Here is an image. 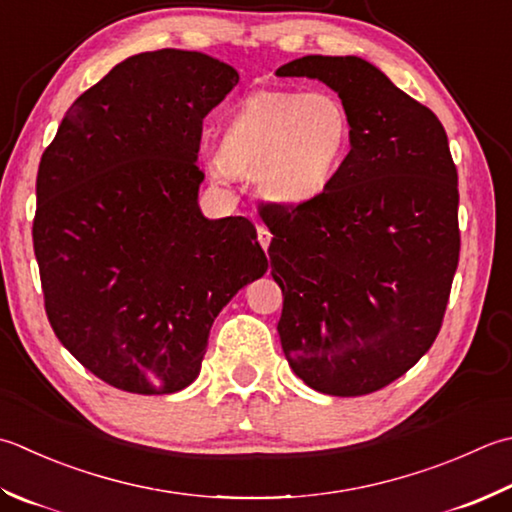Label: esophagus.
<instances>
[{
    "mask_svg": "<svg viewBox=\"0 0 512 512\" xmlns=\"http://www.w3.org/2000/svg\"><path fill=\"white\" fill-rule=\"evenodd\" d=\"M270 237L273 235H270V230L266 226H257V239L264 250H268V246H270Z\"/></svg>",
    "mask_w": 512,
    "mask_h": 512,
    "instance_id": "esophagus-1",
    "label": "esophagus"
}]
</instances>
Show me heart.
I'll return each instance as SVG.
<instances>
[{
  "mask_svg": "<svg viewBox=\"0 0 512 512\" xmlns=\"http://www.w3.org/2000/svg\"><path fill=\"white\" fill-rule=\"evenodd\" d=\"M348 142L350 119L335 95L270 90L246 99L224 124L213 175L253 173L270 202L302 204L330 184Z\"/></svg>",
  "mask_w": 512,
  "mask_h": 512,
  "instance_id": "obj_1",
  "label": "heart"
}]
</instances>
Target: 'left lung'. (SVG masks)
<instances>
[{
    "instance_id": "obj_1",
    "label": "left lung",
    "mask_w": 512,
    "mask_h": 512,
    "mask_svg": "<svg viewBox=\"0 0 512 512\" xmlns=\"http://www.w3.org/2000/svg\"><path fill=\"white\" fill-rule=\"evenodd\" d=\"M277 75L333 88L350 119V153L322 193L262 210L284 293L277 333L306 386L375 393L413 368L442 328L459 262L446 130L362 57L306 55Z\"/></svg>"
}]
</instances>
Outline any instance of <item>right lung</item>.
<instances>
[{
	"instance_id": "add662e5",
	"label": "right lung",
	"mask_w": 512,
	"mask_h": 512,
	"mask_svg": "<svg viewBox=\"0 0 512 512\" xmlns=\"http://www.w3.org/2000/svg\"><path fill=\"white\" fill-rule=\"evenodd\" d=\"M239 82L197 50L124 59L79 95L37 170L33 244L64 348L126 393L190 386L215 317L268 268L246 217L197 204L202 122Z\"/></svg>"
}]
</instances>
